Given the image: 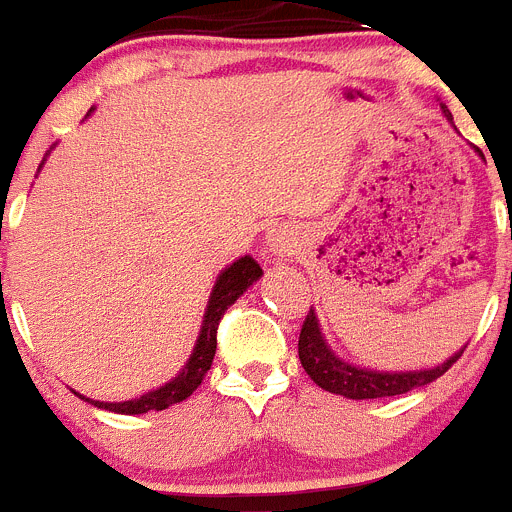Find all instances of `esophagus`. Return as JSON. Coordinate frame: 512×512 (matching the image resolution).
Segmentation results:
<instances>
[{"mask_svg":"<svg viewBox=\"0 0 512 512\" xmlns=\"http://www.w3.org/2000/svg\"><path fill=\"white\" fill-rule=\"evenodd\" d=\"M289 248H292V246H289V241L284 236L271 238V251H274V253H287Z\"/></svg>","mask_w":512,"mask_h":512,"instance_id":"obj_1","label":"esophagus"}]
</instances>
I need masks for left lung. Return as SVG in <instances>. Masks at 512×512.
<instances>
[{
  "label": "left lung",
  "mask_w": 512,
  "mask_h": 512,
  "mask_svg": "<svg viewBox=\"0 0 512 512\" xmlns=\"http://www.w3.org/2000/svg\"><path fill=\"white\" fill-rule=\"evenodd\" d=\"M444 116L452 121L447 106H442ZM464 350L454 353L447 363L437 365L431 370H406V373H381V370H368V368H355V365L342 363L330 348H327L325 337H322L314 309H309L304 317L302 332H299V360L307 375L320 388L330 393H340L345 398H383V396H401L414 388L426 386V383L437 381L439 375L447 373Z\"/></svg>",
  "instance_id": "left-lung-1"
}]
</instances>
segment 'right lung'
Wrapping results in <instances>:
<instances>
[{"label": "right lung", "instance_id": "obj_1", "mask_svg": "<svg viewBox=\"0 0 512 512\" xmlns=\"http://www.w3.org/2000/svg\"><path fill=\"white\" fill-rule=\"evenodd\" d=\"M261 274H264L261 266L256 264L251 256H243V259L233 261V264L218 276L213 294H210L208 312H205L203 317V330H200L198 342H195V350H192L190 360H187V365L182 368V373L175 375L170 383H164L162 388L144 393V396L134 398V401L103 403L91 401V398H86V401H91L98 409L114 411V414H147V411L170 409L172 403L185 401V398L203 383L205 373H208L210 365H213L215 345H218L220 317H223L225 309L231 307V304L236 302Z\"/></svg>", "mask_w": 512, "mask_h": 512}]
</instances>
